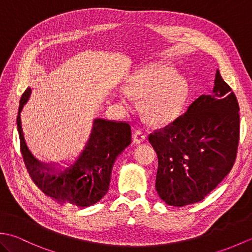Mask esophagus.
I'll list each match as a JSON object with an SVG mask.
<instances>
[{
  "label": "esophagus",
  "mask_w": 252,
  "mask_h": 252,
  "mask_svg": "<svg viewBox=\"0 0 252 252\" xmlns=\"http://www.w3.org/2000/svg\"><path fill=\"white\" fill-rule=\"evenodd\" d=\"M132 138H133V142L136 143V144H140V143H142L144 140H145V135L143 134V131H142V130L137 129V130H135L134 132H133Z\"/></svg>",
  "instance_id": "34e87169"
}]
</instances>
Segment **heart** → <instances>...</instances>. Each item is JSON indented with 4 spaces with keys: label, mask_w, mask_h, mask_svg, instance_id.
<instances>
[{
    "label": "heart",
    "mask_w": 252,
    "mask_h": 252,
    "mask_svg": "<svg viewBox=\"0 0 252 252\" xmlns=\"http://www.w3.org/2000/svg\"><path fill=\"white\" fill-rule=\"evenodd\" d=\"M126 91L140 98V109L149 121L163 125L181 115L189 96V83L178 71L155 66L131 79Z\"/></svg>",
    "instance_id": "heart-1"
}]
</instances>
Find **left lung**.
Listing matches in <instances>:
<instances>
[{
	"label": "left lung",
	"instance_id": "left-lung-1",
	"mask_svg": "<svg viewBox=\"0 0 252 252\" xmlns=\"http://www.w3.org/2000/svg\"><path fill=\"white\" fill-rule=\"evenodd\" d=\"M239 106L217 69L210 95L148 135L158 158L156 189L170 206L202 200L232 170L239 142Z\"/></svg>",
	"mask_w": 252,
	"mask_h": 252
}]
</instances>
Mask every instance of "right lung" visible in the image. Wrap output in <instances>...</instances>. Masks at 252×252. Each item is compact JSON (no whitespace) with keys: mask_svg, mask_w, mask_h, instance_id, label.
Here are the masks:
<instances>
[{"mask_svg":"<svg viewBox=\"0 0 252 252\" xmlns=\"http://www.w3.org/2000/svg\"><path fill=\"white\" fill-rule=\"evenodd\" d=\"M31 94L27 89L20 98L17 127L20 152L31 180L43 194L60 202L89 207L99 201L109 189L112 165L131 143V126L126 121L95 119L92 133L81 156L72 167L58 174L44 172L24 140L20 111Z\"/></svg>","mask_w":252,"mask_h":252,"instance_id":"1","label":"right lung"}]
</instances>
